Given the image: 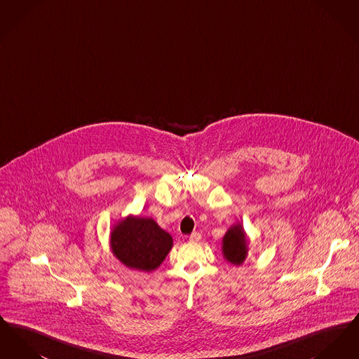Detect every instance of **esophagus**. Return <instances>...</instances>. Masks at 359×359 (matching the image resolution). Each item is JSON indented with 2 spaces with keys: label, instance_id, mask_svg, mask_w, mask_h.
I'll return each instance as SVG.
<instances>
[{
  "label": "esophagus",
  "instance_id": "obj_1",
  "mask_svg": "<svg viewBox=\"0 0 359 359\" xmlns=\"http://www.w3.org/2000/svg\"><path fill=\"white\" fill-rule=\"evenodd\" d=\"M202 239V234L201 233H192L191 236H189V241H192V242H198V241H201Z\"/></svg>",
  "mask_w": 359,
  "mask_h": 359
}]
</instances>
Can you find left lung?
<instances>
[{
  "instance_id": "obj_1",
  "label": "left lung",
  "mask_w": 359,
  "mask_h": 359,
  "mask_svg": "<svg viewBox=\"0 0 359 359\" xmlns=\"http://www.w3.org/2000/svg\"><path fill=\"white\" fill-rule=\"evenodd\" d=\"M249 241L246 231L243 230L242 223L236 222L233 226H230L222 238V255L223 258L239 266L243 264V261L248 257L249 252Z\"/></svg>"
}]
</instances>
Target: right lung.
Masks as SVG:
<instances>
[{
	"instance_id": "1",
	"label": "right lung",
	"mask_w": 359,
	"mask_h": 359,
	"mask_svg": "<svg viewBox=\"0 0 359 359\" xmlns=\"http://www.w3.org/2000/svg\"><path fill=\"white\" fill-rule=\"evenodd\" d=\"M173 246L171 234L152 218L128 215L110 231V250L125 266L141 272H154Z\"/></svg>"
}]
</instances>
